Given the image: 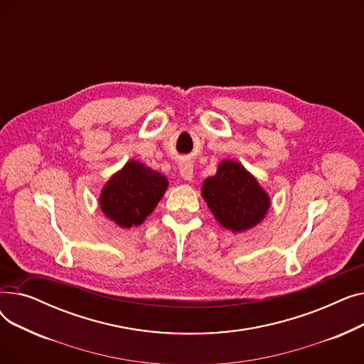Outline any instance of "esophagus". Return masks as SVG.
Wrapping results in <instances>:
<instances>
[{"label":"esophagus","mask_w":364,"mask_h":364,"mask_svg":"<svg viewBox=\"0 0 364 364\" xmlns=\"http://www.w3.org/2000/svg\"><path fill=\"white\" fill-rule=\"evenodd\" d=\"M180 176L186 181H192L193 180V165L190 164V162L180 164Z\"/></svg>","instance_id":"1"}]
</instances>
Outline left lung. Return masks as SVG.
Wrapping results in <instances>:
<instances>
[{"mask_svg":"<svg viewBox=\"0 0 364 364\" xmlns=\"http://www.w3.org/2000/svg\"><path fill=\"white\" fill-rule=\"evenodd\" d=\"M202 198L217 221L236 233L257 225L270 208V198L257 178L230 159L223 161L217 174L203 181Z\"/></svg>","mask_w":364,"mask_h":364,"instance_id":"left-lung-1","label":"left lung"}]
</instances>
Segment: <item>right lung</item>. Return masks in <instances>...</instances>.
<instances>
[{
  "instance_id": "right-lung-1",
  "label": "right lung",
  "mask_w": 364,
  "mask_h": 364,
  "mask_svg": "<svg viewBox=\"0 0 364 364\" xmlns=\"http://www.w3.org/2000/svg\"><path fill=\"white\" fill-rule=\"evenodd\" d=\"M166 187L168 180L161 172L131 159L105 184L100 208L119 227L140 225L156 208Z\"/></svg>"
}]
</instances>
